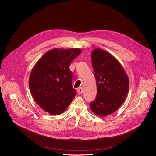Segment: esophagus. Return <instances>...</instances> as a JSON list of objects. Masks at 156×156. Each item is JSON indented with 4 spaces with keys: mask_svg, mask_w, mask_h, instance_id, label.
<instances>
[{
    "mask_svg": "<svg viewBox=\"0 0 156 156\" xmlns=\"http://www.w3.org/2000/svg\"><path fill=\"white\" fill-rule=\"evenodd\" d=\"M77 91L78 94H83V88H81V87H79V88H77Z\"/></svg>",
    "mask_w": 156,
    "mask_h": 156,
    "instance_id": "obj_1",
    "label": "esophagus"
}]
</instances>
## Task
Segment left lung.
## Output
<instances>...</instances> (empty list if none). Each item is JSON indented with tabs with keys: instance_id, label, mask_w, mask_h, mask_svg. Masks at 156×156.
<instances>
[{
	"instance_id": "1",
	"label": "left lung",
	"mask_w": 156,
	"mask_h": 156,
	"mask_svg": "<svg viewBox=\"0 0 156 156\" xmlns=\"http://www.w3.org/2000/svg\"><path fill=\"white\" fill-rule=\"evenodd\" d=\"M91 58L97 95L90 103V107L95 115L106 116L115 112L125 101L129 79L120 63L107 51L94 49Z\"/></svg>"
}]
</instances>
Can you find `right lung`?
Segmentation results:
<instances>
[{"label": "right lung", "mask_w": 156, "mask_h": 156, "mask_svg": "<svg viewBox=\"0 0 156 156\" xmlns=\"http://www.w3.org/2000/svg\"><path fill=\"white\" fill-rule=\"evenodd\" d=\"M81 53L76 48L51 49L32 68L29 81L32 96L42 109L52 115L62 113L76 95L69 67Z\"/></svg>", "instance_id": "1"}]
</instances>
